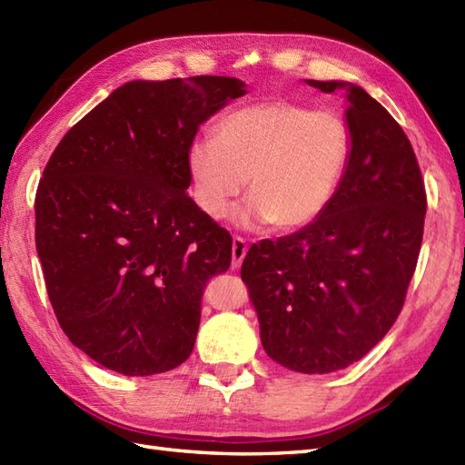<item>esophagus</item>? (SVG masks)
Listing matches in <instances>:
<instances>
[{
	"instance_id": "esophagus-1",
	"label": "esophagus",
	"mask_w": 465,
	"mask_h": 465,
	"mask_svg": "<svg viewBox=\"0 0 465 465\" xmlns=\"http://www.w3.org/2000/svg\"><path fill=\"white\" fill-rule=\"evenodd\" d=\"M245 253H247L245 240H242V237H233V243H232V267L233 269L242 265Z\"/></svg>"
}]
</instances>
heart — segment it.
Here are the masks:
<instances>
[{
	"instance_id": "heart-1",
	"label": "heart",
	"mask_w": 465,
	"mask_h": 465,
	"mask_svg": "<svg viewBox=\"0 0 465 465\" xmlns=\"http://www.w3.org/2000/svg\"><path fill=\"white\" fill-rule=\"evenodd\" d=\"M349 158V128L337 113L265 101L225 116L218 140H193L188 170L193 198L208 218H225L250 183L252 198L237 223L297 230L327 210Z\"/></svg>"
}]
</instances>
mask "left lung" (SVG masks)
<instances>
[{"instance_id": "1", "label": "left lung", "mask_w": 465, "mask_h": 465, "mask_svg": "<svg viewBox=\"0 0 465 465\" xmlns=\"http://www.w3.org/2000/svg\"><path fill=\"white\" fill-rule=\"evenodd\" d=\"M344 91L351 158L337 192L303 230L253 243L242 279L275 362L327 374L361 361L404 305L424 235L426 192L408 136L362 86Z\"/></svg>"}]
</instances>
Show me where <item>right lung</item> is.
Here are the masks:
<instances>
[{"label":"right lung","mask_w":465,"mask_h":465,"mask_svg":"<svg viewBox=\"0 0 465 465\" xmlns=\"http://www.w3.org/2000/svg\"><path fill=\"white\" fill-rule=\"evenodd\" d=\"M233 77L131 81L63 136L35 196L49 301L74 347L150 376L188 359L232 235L188 196L200 124L243 96Z\"/></svg>","instance_id":"right-lung-1"}]
</instances>
